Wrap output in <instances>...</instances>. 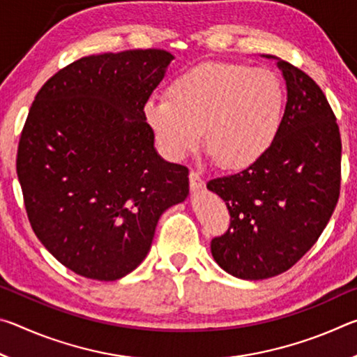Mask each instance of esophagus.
Listing matches in <instances>:
<instances>
[{"label": "esophagus", "mask_w": 357, "mask_h": 357, "mask_svg": "<svg viewBox=\"0 0 357 357\" xmlns=\"http://www.w3.org/2000/svg\"><path fill=\"white\" fill-rule=\"evenodd\" d=\"M189 181H190V189L193 190V192H198V190H202L203 187H204V179L202 178V174L198 173V172H190L189 173Z\"/></svg>", "instance_id": "34e87169"}]
</instances>
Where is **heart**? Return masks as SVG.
Wrapping results in <instances>:
<instances>
[{
    "label": "heart",
    "mask_w": 357,
    "mask_h": 357,
    "mask_svg": "<svg viewBox=\"0 0 357 357\" xmlns=\"http://www.w3.org/2000/svg\"><path fill=\"white\" fill-rule=\"evenodd\" d=\"M167 94L144 104V118L172 160L195 153L204 135L217 164L249 167L273 146L282 128L285 91L269 70L204 63L174 78Z\"/></svg>",
    "instance_id": "1"
}]
</instances>
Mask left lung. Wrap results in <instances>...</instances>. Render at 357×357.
<instances>
[{
    "instance_id": "obj_1",
    "label": "left lung",
    "mask_w": 357,
    "mask_h": 357,
    "mask_svg": "<svg viewBox=\"0 0 357 357\" xmlns=\"http://www.w3.org/2000/svg\"><path fill=\"white\" fill-rule=\"evenodd\" d=\"M277 66L288 100L273 146L245 170L208 183L229 213V227L211 241V252L222 269L245 280L269 279L298 263L321 236L340 195L335 114L304 70L283 59Z\"/></svg>"
}]
</instances>
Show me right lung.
<instances>
[{
	"label": "right lung",
	"instance_id": "add662e5",
	"mask_svg": "<svg viewBox=\"0 0 357 357\" xmlns=\"http://www.w3.org/2000/svg\"><path fill=\"white\" fill-rule=\"evenodd\" d=\"M174 56L129 50L77 59L36 94L17 149L33 231L66 268L110 282L148 255L189 168L160 159L144 104Z\"/></svg>",
	"mask_w": 357,
	"mask_h": 357
}]
</instances>
